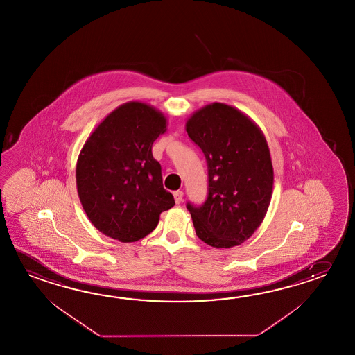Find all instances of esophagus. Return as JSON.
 I'll return each mask as SVG.
<instances>
[{"instance_id":"34e87169","label":"esophagus","mask_w":355,"mask_h":355,"mask_svg":"<svg viewBox=\"0 0 355 355\" xmlns=\"http://www.w3.org/2000/svg\"><path fill=\"white\" fill-rule=\"evenodd\" d=\"M174 196V201L177 205H180V203L183 201V192L182 191H175L173 193Z\"/></svg>"}]
</instances>
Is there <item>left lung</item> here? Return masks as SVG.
<instances>
[{
	"label": "left lung",
	"mask_w": 355,
	"mask_h": 355,
	"mask_svg": "<svg viewBox=\"0 0 355 355\" xmlns=\"http://www.w3.org/2000/svg\"><path fill=\"white\" fill-rule=\"evenodd\" d=\"M186 131L209 168L202 206L187 203L196 234L217 249L240 245L261 226L273 192V166L261 128L236 107L214 102L189 116Z\"/></svg>",
	"instance_id": "8db88e82"
}]
</instances>
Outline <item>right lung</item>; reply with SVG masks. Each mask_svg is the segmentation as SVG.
<instances>
[{
	"label": "right lung",
	"instance_id": "right-lung-1",
	"mask_svg": "<svg viewBox=\"0 0 355 355\" xmlns=\"http://www.w3.org/2000/svg\"><path fill=\"white\" fill-rule=\"evenodd\" d=\"M166 117L148 103L130 101L110 112L88 137L76 168L77 192L94 227L112 239L138 241L174 206L163 187L153 143Z\"/></svg>",
	"mask_w": 355,
	"mask_h": 355
}]
</instances>
